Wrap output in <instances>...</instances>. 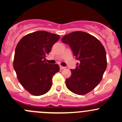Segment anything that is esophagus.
Segmentation results:
<instances>
[{"instance_id": "esophagus-1", "label": "esophagus", "mask_w": 122, "mask_h": 122, "mask_svg": "<svg viewBox=\"0 0 122 122\" xmlns=\"http://www.w3.org/2000/svg\"><path fill=\"white\" fill-rule=\"evenodd\" d=\"M65 68H66V67H62V66H60V69H61V70H64V69Z\"/></svg>"}]
</instances>
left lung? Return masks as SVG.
Segmentation results:
<instances>
[{"label":"left lung","mask_w":122,"mask_h":122,"mask_svg":"<svg viewBox=\"0 0 122 122\" xmlns=\"http://www.w3.org/2000/svg\"><path fill=\"white\" fill-rule=\"evenodd\" d=\"M62 42L68 44L76 58L80 61L71 76L66 80L69 90L84 95L94 89L103 78L107 67L105 49L99 39L82 31H75L65 35Z\"/></svg>","instance_id":"left-lung-1"}]
</instances>
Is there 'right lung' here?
<instances>
[{
	"mask_svg": "<svg viewBox=\"0 0 122 122\" xmlns=\"http://www.w3.org/2000/svg\"><path fill=\"white\" fill-rule=\"evenodd\" d=\"M60 38L58 35L39 30L26 35L17 44L13 68L19 83L32 95L47 93L52 86V77L60 71L58 64L45 62V57Z\"/></svg>",
	"mask_w": 122,
	"mask_h": 122,
	"instance_id": "right-lung-1",
	"label": "right lung"
}]
</instances>
